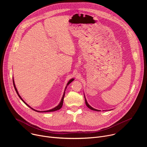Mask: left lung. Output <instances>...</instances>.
<instances>
[{"label":"left lung","instance_id":"obj_1","mask_svg":"<svg viewBox=\"0 0 147 147\" xmlns=\"http://www.w3.org/2000/svg\"><path fill=\"white\" fill-rule=\"evenodd\" d=\"M84 97H85V96H84ZM85 101H86V105L87 106V107L88 108H89L90 109H91V110H93V111H100L99 110H97V109H94V108H93L92 107H91L90 105L88 103V102H87V99H86V97H85Z\"/></svg>","mask_w":147,"mask_h":147}]
</instances>
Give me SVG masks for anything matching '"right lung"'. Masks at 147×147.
Returning <instances> with one entry per match:
<instances>
[{
  "instance_id": "1",
  "label": "right lung",
  "mask_w": 147,
  "mask_h": 147,
  "mask_svg": "<svg viewBox=\"0 0 147 147\" xmlns=\"http://www.w3.org/2000/svg\"><path fill=\"white\" fill-rule=\"evenodd\" d=\"M74 78H72V79H71L69 82H68V83H67V86L69 84H70L73 80H74ZM13 86H14V89H15V90H16V92H17V95H18V96H19V98L22 100V101L26 105H27L28 107H30L31 109H33L34 111H35L36 112H53V111H57V110H59L61 107H62V105H63V99H64V96H65V92H64V94H63V97H62V98H61V101H60V102L59 103V104L57 106V107H56L55 108H53V109H51V110H48V111H36V110H35V109H32V108H31L27 104V103H26L24 100H23V99L22 98V97L20 96V95H19V94H18V91H17V88H16V86H15V84H14V79H13ZM67 86H66V88H67ZM65 89V90H66Z\"/></svg>"
}]
</instances>
